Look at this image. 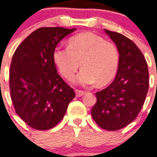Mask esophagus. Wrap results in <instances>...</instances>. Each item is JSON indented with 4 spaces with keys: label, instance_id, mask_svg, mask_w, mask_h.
Instances as JSON below:
<instances>
[{
    "label": "esophagus",
    "instance_id": "34e87169",
    "mask_svg": "<svg viewBox=\"0 0 157 157\" xmlns=\"http://www.w3.org/2000/svg\"><path fill=\"white\" fill-rule=\"evenodd\" d=\"M84 94H85V91H83V90H76V94L77 97L82 96Z\"/></svg>",
    "mask_w": 157,
    "mask_h": 157
}]
</instances>
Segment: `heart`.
<instances>
[{
    "label": "heart",
    "mask_w": 157,
    "mask_h": 157,
    "mask_svg": "<svg viewBox=\"0 0 157 157\" xmlns=\"http://www.w3.org/2000/svg\"><path fill=\"white\" fill-rule=\"evenodd\" d=\"M53 60L60 73L68 81L73 79L81 66L82 70L76 77L78 83L96 82L98 86H105L117 74L119 52L113 43L86 32L71 37L67 48H57L53 52Z\"/></svg>",
    "instance_id": "heart-1"
}]
</instances>
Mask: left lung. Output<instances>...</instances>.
I'll list each match as a JSON object with an SVG mask.
<instances>
[{"label":"left lung","instance_id":"left-lung-1","mask_svg":"<svg viewBox=\"0 0 157 157\" xmlns=\"http://www.w3.org/2000/svg\"><path fill=\"white\" fill-rule=\"evenodd\" d=\"M119 52V65L114 81L98 91L92 118L103 129L116 131L137 118L149 88V73L145 57L131 39L105 29Z\"/></svg>","mask_w":157,"mask_h":157}]
</instances>
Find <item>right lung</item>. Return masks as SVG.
<instances>
[{"instance_id": "1", "label": "right lung", "mask_w": 157, "mask_h": 157, "mask_svg": "<svg viewBox=\"0 0 157 157\" xmlns=\"http://www.w3.org/2000/svg\"><path fill=\"white\" fill-rule=\"evenodd\" d=\"M76 29L42 27L26 38L14 52L9 83L12 104L23 121L36 130H48L64 117L75 97L73 89L57 72L53 52Z\"/></svg>"}]
</instances>
